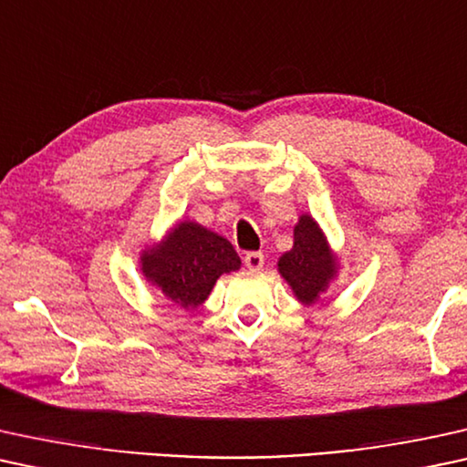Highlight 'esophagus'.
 I'll list each match as a JSON object with an SVG mask.
<instances>
[{"mask_svg": "<svg viewBox=\"0 0 467 467\" xmlns=\"http://www.w3.org/2000/svg\"><path fill=\"white\" fill-rule=\"evenodd\" d=\"M244 263H245L247 269H252V271L263 269V265H265V254H263V252H247L245 258H244Z\"/></svg>", "mask_w": 467, "mask_h": 467, "instance_id": "34e87169", "label": "esophagus"}]
</instances>
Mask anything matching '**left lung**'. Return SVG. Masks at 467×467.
Segmentation results:
<instances>
[{"label":"left lung","mask_w":467,"mask_h":467,"mask_svg":"<svg viewBox=\"0 0 467 467\" xmlns=\"http://www.w3.org/2000/svg\"><path fill=\"white\" fill-rule=\"evenodd\" d=\"M279 273L303 303L318 301L335 275V258L325 234L309 215H301L295 228V247L279 258Z\"/></svg>","instance_id":"obj_1"}]
</instances>
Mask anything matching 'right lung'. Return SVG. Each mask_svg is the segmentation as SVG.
Masks as SVG:
<instances>
[{"label":"right lung","mask_w":467,"mask_h":467,"mask_svg":"<svg viewBox=\"0 0 467 467\" xmlns=\"http://www.w3.org/2000/svg\"><path fill=\"white\" fill-rule=\"evenodd\" d=\"M140 260L147 279L185 309L201 306L222 273L241 266L226 239L194 222L177 223L161 245L142 254Z\"/></svg>","instance_id":"right-lung-1"}]
</instances>
